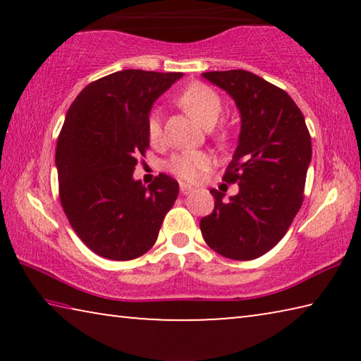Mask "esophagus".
<instances>
[{"label": "esophagus", "instance_id": "1", "mask_svg": "<svg viewBox=\"0 0 361 361\" xmlns=\"http://www.w3.org/2000/svg\"><path fill=\"white\" fill-rule=\"evenodd\" d=\"M191 191H192V189L189 188V186H186V185H180V192H181L183 195H186V194H189Z\"/></svg>", "mask_w": 361, "mask_h": 361}]
</instances>
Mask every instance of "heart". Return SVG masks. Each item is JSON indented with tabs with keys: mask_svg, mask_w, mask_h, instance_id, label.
Segmentation results:
<instances>
[{
	"mask_svg": "<svg viewBox=\"0 0 361 361\" xmlns=\"http://www.w3.org/2000/svg\"><path fill=\"white\" fill-rule=\"evenodd\" d=\"M176 100L207 129L215 126L223 113L221 97L216 94L215 89L202 82L189 84L178 94ZM146 132H148V138L152 145L161 143L162 118L159 109H152L149 113L148 119H146ZM210 157L205 152L189 151L173 156L167 162L166 169L175 178H178L183 183H195L200 178L202 172L210 167Z\"/></svg>",
	"mask_w": 361,
	"mask_h": 361,
	"instance_id": "obj_1",
	"label": "heart"
}]
</instances>
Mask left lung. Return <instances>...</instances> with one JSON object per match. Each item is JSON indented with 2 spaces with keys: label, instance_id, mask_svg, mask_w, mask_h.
<instances>
[{
  "label": "left lung",
  "instance_id": "left-lung-1",
  "mask_svg": "<svg viewBox=\"0 0 361 361\" xmlns=\"http://www.w3.org/2000/svg\"><path fill=\"white\" fill-rule=\"evenodd\" d=\"M234 99L242 127L223 180L239 183L229 200L212 189L215 209L200 219L202 237L224 258H259L282 240L304 200L312 157L301 109L283 89L245 70L202 73Z\"/></svg>",
  "mask_w": 361,
  "mask_h": 361
}]
</instances>
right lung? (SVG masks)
<instances>
[{"label": "right lung", "instance_id": "1", "mask_svg": "<svg viewBox=\"0 0 361 361\" xmlns=\"http://www.w3.org/2000/svg\"><path fill=\"white\" fill-rule=\"evenodd\" d=\"M181 73L124 70L81 90L57 140L56 166L63 212L94 253L129 261L154 245L178 197V181L159 173L146 188L133 180L149 148L151 106Z\"/></svg>", "mask_w": 361, "mask_h": 361}]
</instances>
